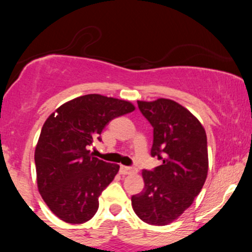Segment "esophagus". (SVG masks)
Instances as JSON below:
<instances>
[{
    "instance_id": "1",
    "label": "esophagus",
    "mask_w": 252,
    "mask_h": 252,
    "mask_svg": "<svg viewBox=\"0 0 252 252\" xmlns=\"http://www.w3.org/2000/svg\"><path fill=\"white\" fill-rule=\"evenodd\" d=\"M121 173L124 175L126 174H131V173H136L137 172V169L136 168H132V167H126V166H121Z\"/></svg>"
}]
</instances>
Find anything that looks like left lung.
Masks as SVG:
<instances>
[{"label": "left lung", "instance_id": "1", "mask_svg": "<svg viewBox=\"0 0 252 252\" xmlns=\"http://www.w3.org/2000/svg\"><path fill=\"white\" fill-rule=\"evenodd\" d=\"M137 104L154 128L152 156L162 164L143 170L144 189L131 196V205L141 220L163 226L189 209L206 181V132L198 118L174 100L158 98Z\"/></svg>", "mask_w": 252, "mask_h": 252}]
</instances>
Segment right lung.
<instances>
[{"mask_svg":"<svg viewBox=\"0 0 252 252\" xmlns=\"http://www.w3.org/2000/svg\"><path fill=\"white\" fill-rule=\"evenodd\" d=\"M128 100L92 94L68 100L48 116L34 160L37 189L63 221L83 224L96 215L98 198L120 166L104 162L88 149L110 121L134 111Z\"/></svg>","mask_w":252,"mask_h":252,"instance_id":"obj_1","label":"right lung"}]
</instances>
